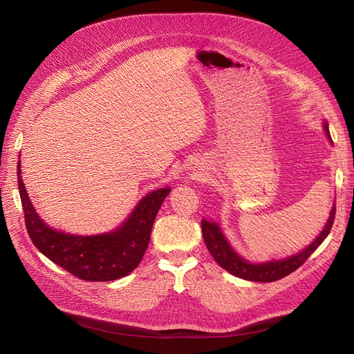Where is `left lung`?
Instances as JSON below:
<instances>
[{
	"label": "left lung",
	"mask_w": 354,
	"mask_h": 354,
	"mask_svg": "<svg viewBox=\"0 0 354 354\" xmlns=\"http://www.w3.org/2000/svg\"><path fill=\"white\" fill-rule=\"evenodd\" d=\"M324 130H325L326 138L332 145V138L329 134V127L326 121H324ZM334 218H335V202L329 211V217L325 223V227L317 234L316 239L312 243L306 246V248L301 251L285 257V259H272L261 263L259 261L251 263L246 259H243V257L230 245L229 239L226 238V234H224L217 221H209L207 218H202V234L209 254L214 257V260H216L217 264L223 267L226 272H229L230 274L241 277V279H245V281H251V282H274V281L282 279V277L288 276L289 273H292L294 270H297L298 267L308 259L310 254H313L316 251L317 246L322 243L329 234L332 224H334Z\"/></svg>",
	"instance_id": "8db88e82"
}]
</instances>
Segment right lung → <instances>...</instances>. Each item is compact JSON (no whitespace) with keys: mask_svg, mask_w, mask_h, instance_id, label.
Segmentation results:
<instances>
[{"mask_svg":"<svg viewBox=\"0 0 354 354\" xmlns=\"http://www.w3.org/2000/svg\"><path fill=\"white\" fill-rule=\"evenodd\" d=\"M20 167L19 160L17 185L26 229L41 254L71 274L90 282L121 279L136 269L147 250L153 221L171 192L169 186L146 194L125 221L113 230L97 234H71L50 227L38 216L29 199Z\"/></svg>","mask_w":354,"mask_h":354,"instance_id":"1","label":"right lung"}]
</instances>
